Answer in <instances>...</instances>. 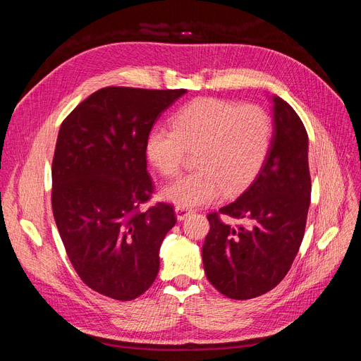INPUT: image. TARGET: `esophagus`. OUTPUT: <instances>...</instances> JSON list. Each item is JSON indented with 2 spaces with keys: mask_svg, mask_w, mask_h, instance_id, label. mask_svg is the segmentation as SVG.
<instances>
[{
  "mask_svg": "<svg viewBox=\"0 0 361 361\" xmlns=\"http://www.w3.org/2000/svg\"><path fill=\"white\" fill-rule=\"evenodd\" d=\"M174 211H176L178 220H180V221L192 214V209H190V207H183V206H176V209H174Z\"/></svg>",
  "mask_w": 361,
  "mask_h": 361,
  "instance_id": "obj_1",
  "label": "esophagus"
}]
</instances>
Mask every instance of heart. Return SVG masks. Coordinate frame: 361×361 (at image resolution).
Wrapping results in <instances>:
<instances>
[{
	"mask_svg": "<svg viewBox=\"0 0 361 361\" xmlns=\"http://www.w3.org/2000/svg\"><path fill=\"white\" fill-rule=\"evenodd\" d=\"M171 129L154 130L147 157L166 178H176L188 154H195L194 173L164 190L169 202L194 207L215 202L223 191L236 194L253 180L272 143V120L257 105H239L202 97L171 118Z\"/></svg>",
	"mask_w": 361,
	"mask_h": 361,
	"instance_id": "b5f03b06",
	"label": "heart"
}]
</instances>
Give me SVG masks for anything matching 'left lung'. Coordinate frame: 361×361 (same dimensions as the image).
Returning <instances> with one entry per match:
<instances>
[{"instance_id":"left-lung-1","label":"left lung","mask_w":361,"mask_h":361,"mask_svg":"<svg viewBox=\"0 0 361 361\" xmlns=\"http://www.w3.org/2000/svg\"><path fill=\"white\" fill-rule=\"evenodd\" d=\"M274 102V134L253 183L239 197L207 214L202 248L204 274L227 298L250 300L274 289L297 256L307 221L312 180L309 138L301 118L281 97ZM226 214L242 221L232 226Z\"/></svg>"}]
</instances>
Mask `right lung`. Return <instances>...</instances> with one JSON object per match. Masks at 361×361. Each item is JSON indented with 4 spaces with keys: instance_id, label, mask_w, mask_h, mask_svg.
Returning <instances> with one entry per match:
<instances>
[{
    "instance_id": "add662e5",
    "label": "right lung",
    "mask_w": 361,
    "mask_h": 361,
    "mask_svg": "<svg viewBox=\"0 0 361 361\" xmlns=\"http://www.w3.org/2000/svg\"><path fill=\"white\" fill-rule=\"evenodd\" d=\"M185 89L104 87L63 120L52 159V212L68 257L87 286L130 301L159 271V248L176 224L170 203L149 209L152 126Z\"/></svg>"
}]
</instances>
